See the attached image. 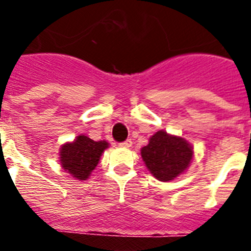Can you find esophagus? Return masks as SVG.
I'll return each mask as SVG.
<instances>
[{
    "instance_id": "34e87169",
    "label": "esophagus",
    "mask_w": 251,
    "mask_h": 251,
    "mask_svg": "<svg viewBox=\"0 0 251 251\" xmlns=\"http://www.w3.org/2000/svg\"><path fill=\"white\" fill-rule=\"evenodd\" d=\"M119 146L123 148H129L130 146H132V141H130V139H126L124 142H121V143H119Z\"/></svg>"
}]
</instances>
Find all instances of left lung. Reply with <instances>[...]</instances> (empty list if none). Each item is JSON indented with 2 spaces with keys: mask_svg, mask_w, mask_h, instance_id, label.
<instances>
[{
  "mask_svg": "<svg viewBox=\"0 0 251 251\" xmlns=\"http://www.w3.org/2000/svg\"><path fill=\"white\" fill-rule=\"evenodd\" d=\"M192 148L179 137L158 130L142 148L141 154L151 174L159 181H171L188 167L192 159Z\"/></svg>",
  "mask_w": 251,
  "mask_h": 251,
  "instance_id": "obj_1",
  "label": "left lung"
}]
</instances>
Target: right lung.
<instances>
[{"mask_svg": "<svg viewBox=\"0 0 251 251\" xmlns=\"http://www.w3.org/2000/svg\"><path fill=\"white\" fill-rule=\"evenodd\" d=\"M105 148H108L105 141L95 142L86 136H77L73 143H66L61 147V166L68 174L83 181L97 167Z\"/></svg>", "mask_w": 251, "mask_h": 251, "instance_id": "right-lung-1", "label": "right lung"}]
</instances>
